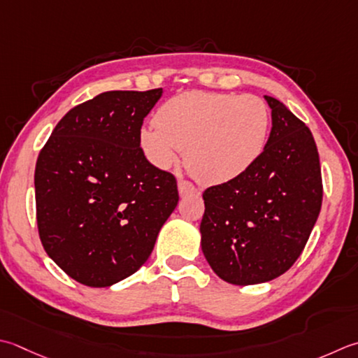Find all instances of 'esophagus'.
I'll return each mask as SVG.
<instances>
[{
  "label": "esophagus",
  "instance_id": "1",
  "mask_svg": "<svg viewBox=\"0 0 358 358\" xmlns=\"http://www.w3.org/2000/svg\"><path fill=\"white\" fill-rule=\"evenodd\" d=\"M194 192H195V187L189 183V181H185V180L178 181V194L181 197H186V195L194 194Z\"/></svg>",
  "mask_w": 358,
  "mask_h": 358
}]
</instances>
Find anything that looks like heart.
<instances>
[{
    "instance_id": "obj_1",
    "label": "heart",
    "mask_w": 358,
    "mask_h": 358,
    "mask_svg": "<svg viewBox=\"0 0 358 358\" xmlns=\"http://www.w3.org/2000/svg\"><path fill=\"white\" fill-rule=\"evenodd\" d=\"M155 121L139 130L145 158L167 171L186 150L187 169L205 185L228 183L248 172L270 133V110L253 94L187 91L161 105Z\"/></svg>"
}]
</instances>
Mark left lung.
<instances>
[{
    "label": "left lung",
    "instance_id": "obj_1",
    "mask_svg": "<svg viewBox=\"0 0 358 358\" xmlns=\"http://www.w3.org/2000/svg\"><path fill=\"white\" fill-rule=\"evenodd\" d=\"M262 157L242 177L203 192L201 251L223 281L268 282L295 264L318 219L323 185L307 125L275 97Z\"/></svg>",
    "mask_w": 358,
    "mask_h": 358
}]
</instances>
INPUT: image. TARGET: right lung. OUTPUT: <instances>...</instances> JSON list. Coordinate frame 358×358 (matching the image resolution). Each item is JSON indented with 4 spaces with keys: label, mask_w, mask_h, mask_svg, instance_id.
Masks as SVG:
<instances>
[{
    "label": "right lung",
    "mask_w": 358,
    "mask_h": 358,
    "mask_svg": "<svg viewBox=\"0 0 358 358\" xmlns=\"http://www.w3.org/2000/svg\"><path fill=\"white\" fill-rule=\"evenodd\" d=\"M163 88L105 91L60 119L35 166L38 234L74 281L110 287L149 259L177 208V180L144 157L139 130Z\"/></svg>",
    "instance_id": "add662e5"
}]
</instances>
